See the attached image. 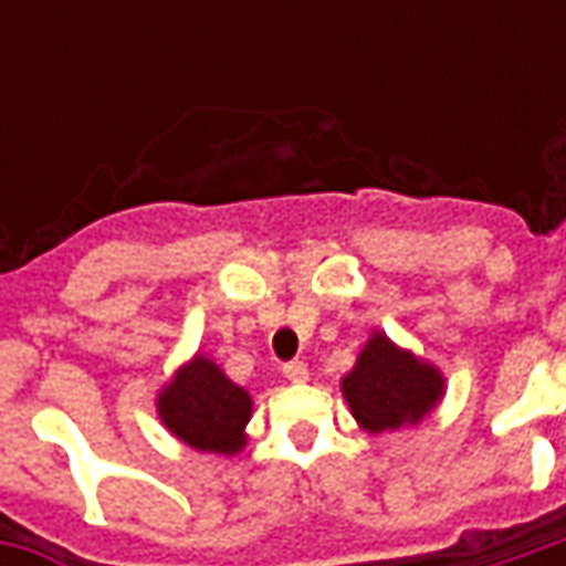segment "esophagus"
Segmentation results:
<instances>
[{
	"mask_svg": "<svg viewBox=\"0 0 566 566\" xmlns=\"http://www.w3.org/2000/svg\"><path fill=\"white\" fill-rule=\"evenodd\" d=\"M284 376L291 381H306L308 379V367L303 360H291V364H284Z\"/></svg>",
	"mask_w": 566,
	"mask_h": 566,
	"instance_id": "esophagus-1",
	"label": "esophagus"
}]
</instances>
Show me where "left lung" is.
<instances>
[{
	"instance_id": "obj_1",
	"label": "left lung",
	"mask_w": 566,
	"mask_h": 566,
	"mask_svg": "<svg viewBox=\"0 0 566 566\" xmlns=\"http://www.w3.org/2000/svg\"><path fill=\"white\" fill-rule=\"evenodd\" d=\"M352 412L369 433L418 424L442 397V376L376 333L343 379Z\"/></svg>"
}]
</instances>
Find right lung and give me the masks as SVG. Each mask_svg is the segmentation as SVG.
Returning a JSON list of instances; mask_svg holds the SVG:
<instances>
[{
	"instance_id": "1",
	"label": "right lung",
	"mask_w": 566,
	"mask_h": 566,
	"mask_svg": "<svg viewBox=\"0 0 566 566\" xmlns=\"http://www.w3.org/2000/svg\"><path fill=\"white\" fill-rule=\"evenodd\" d=\"M163 424L199 451L235 454L245 446L251 397L206 357L187 364L160 394Z\"/></svg>"
}]
</instances>
